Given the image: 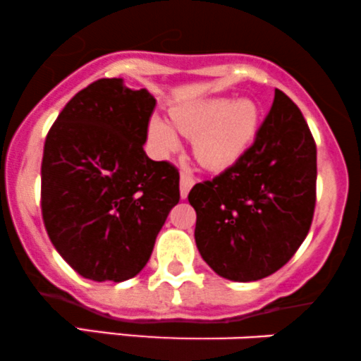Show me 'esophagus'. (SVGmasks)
Instances as JSON below:
<instances>
[{
	"label": "esophagus",
	"mask_w": 361,
	"mask_h": 361,
	"mask_svg": "<svg viewBox=\"0 0 361 361\" xmlns=\"http://www.w3.org/2000/svg\"><path fill=\"white\" fill-rule=\"evenodd\" d=\"M195 185V180L193 176L190 175V173H181L180 175V193H181V198H186L188 197V192L192 190V186Z\"/></svg>",
	"instance_id": "34e87169"
}]
</instances>
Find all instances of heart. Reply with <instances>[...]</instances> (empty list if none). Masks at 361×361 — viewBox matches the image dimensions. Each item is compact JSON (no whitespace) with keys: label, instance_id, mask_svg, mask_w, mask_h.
<instances>
[{"label":"heart","instance_id":"1","mask_svg":"<svg viewBox=\"0 0 361 361\" xmlns=\"http://www.w3.org/2000/svg\"><path fill=\"white\" fill-rule=\"evenodd\" d=\"M169 117L181 135L193 137V154L207 169L233 166L250 149L259 126L255 103L224 97L185 103L173 109ZM173 127L157 117L149 122V142L159 154L175 151L180 144Z\"/></svg>","mask_w":361,"mask_h":361}]
</instances>
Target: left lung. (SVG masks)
Listing matches in <instances>:
<instances>
[{"instance_id": "8db88e82", "label": "left lung", "mask_w": 361, "mask_h": 361, "mask_svg": "<svg viewBox=\"0 0 361 361\" xmlns=\"http://www.w3.org/2000/svg\"><path fill=\"white\" fill-rule=\"evenodd\" d=\"M316 178L317 151L307 122L275 90L271 110L241 159L190 190L195 243L205 263L233 281L280 270L310 229Z\"/></svg>"}]
</instances>
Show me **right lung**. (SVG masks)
<instances>
[{
    "instance_id": "1",
    "label": "right lung",
    "mask_w": 361,
    "mask_h": 361,
    "mask_svg": "<svg viewBox=\"0 0 361 361\" xmlns=\"http://www.w3.org/2000/svg\"><path fill=\"white\" fill-rule=\"evenodd\" d=\"M154 106L147 90L103 78L74 94L45 139V229L85 279L118 283L137 275L180 202L178 169L142 147Z\"/></svg>"
}]
</instances>
